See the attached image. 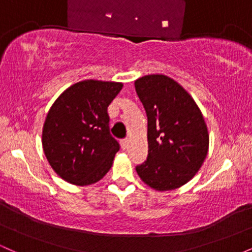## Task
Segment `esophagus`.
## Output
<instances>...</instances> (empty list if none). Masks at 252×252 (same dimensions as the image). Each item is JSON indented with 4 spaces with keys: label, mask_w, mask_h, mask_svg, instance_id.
Returning <instances> with one entry per match:
<instances>
[{
    "label": "esophagus",
    "mask_w": 252,
    "mask_h": 252,
    "mask_svg": "<svg viewBox=\"0 0 252 252\" xmlns=\"http://www.w3.org/2000/svg\"><path fill=\"white\" fill-rule=\"evenodd\" d=\"M121 146H122L123 149H126L129 146V140L128 138H124V140L121 141Z\"/></svg>",
    "instance_id": "esophagus-1"
}]
</instances>
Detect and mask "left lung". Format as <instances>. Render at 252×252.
<instances>
[{
    "mask_svg": "<svg viewBox=\"0 0 252 252\" xmlns=\"http://www.w3.org/2000/svg\"><path fill=\"white\" fill-rule=\"evenodd\" d=\"M148 118V158L136 166L144 184L172 190L200 169L209 150V131L200 109L180 84L163 74L135 82Z\"/></svg>",
    "mask_w": 252,
    "mask_h": 252,
    "instance_id": "8db88e82",
    "label": "left lung"
}]
</instances>
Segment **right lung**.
<instances>
[{
    "label": "right lung",
    "mask_w": 252,
    "mask_h": 252,
    "mask_svg": "<svg viewBox=\"0 0 252 252\" xmlns=\"http://www.w3.org/2000/svg\"><path fill=\"white\" fill-rule=\"evenodd\" d=\"M122 88V83L83 80L65 90L51 106L42 148L65 181L88 186L111 168L120 143L110 134L108 106Z\"/></svg>",
    "instance_id": "right-lung-1"
}]
</instances>
